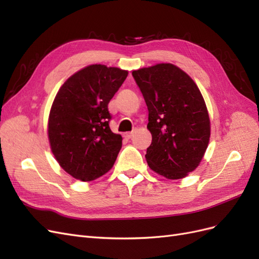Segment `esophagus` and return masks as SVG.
<instances>
[{"label": "esophagus", "mask_w": 259, "mask_h": 259, "mask_svg": "<svg viewBox=\"0 0 259 259\" xmlns=\"http://www.w3.org/2000/svg\"><path fill=\"white\" fill-rule=\"evenodd\" d=\"M124 137L127 139H131L132 137H134V132H127V134L124 135Z\"/></svg>", "instance_id": "obj_1"}]
</instances>
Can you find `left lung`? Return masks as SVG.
<instances>
[{
    "mask_svg": "<svg viewBox=\"0 0 259 259\" xmlns=\"http://www.w3.org/2000/svg\"><path fill=\"white\" fill-rule=\"evenodd\" d=\"M147 109L152 143L145 158L153 171L181 179L201 162L210 137L208 110L192 78L172 64L132 71Z\"/></svg>",
    "mask_w": 259,
    "mask_h": 259,
    "instance_id": "8db88e82",
    "label": "left lung"
}]
</instances>
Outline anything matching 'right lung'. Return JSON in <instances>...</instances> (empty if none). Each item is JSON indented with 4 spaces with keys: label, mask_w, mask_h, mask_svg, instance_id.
<instances>
[{
    "label": "right lung",
    "mask_w": 259,
    "mask_h": 259,
    "mask_svg": "<svg viewBox=\"0 0 259 259\" xmlns=\"http://www.w3.org/2000/svg\"><path fill=\"white\" fill-rule=\"evenodd\" d=\"M127 70L95 64L73 73L52 104L48 136L52 153L75 179L92 181L112 169L122 138L109 128L108 103Z\"/></svg>",
    "instance_id": "1"
}]
</instances>
